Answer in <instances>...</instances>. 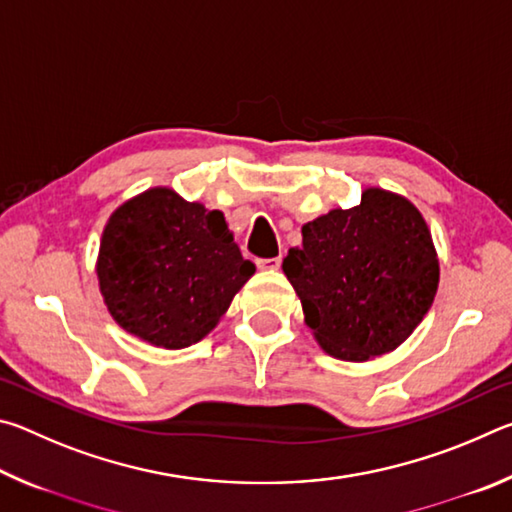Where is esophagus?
<instances>
[{"mask_svg": "<svg viewBox=\"0 0 512 512\" xmlns=\"http://www.w3.org/2000/svg\"><path fill=\"white\" fill-rule=\"evenodd\" d=\"M257 268L259 271H277V268H280V264H282V259L280 257H271V259H257Z\"/></svg>", "mask_w": 512, "mask_h": 512, "instance_id": "obj_1", "label": "esophagus"}]
</instances>
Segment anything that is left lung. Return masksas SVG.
<instances>
[{
    "label": "left lung",
    "mask_w": 512,
    "mask_h": 512,
    "mask_svg": "<svg viewBox=\"0 0 512 512\" xmlns=\"http://www.w3.org/2000/svg\"><path fill=\"white\" fill-rule=\"evenodd\" d=\"M282 271L320 348L357 363L400 348L440 280L427 221L409 198L381 187L302 225V246L289 250Z\"/></svg>",
    "instance_id": "obj_1"
}]
</instances>
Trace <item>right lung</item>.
<instances>
[{
	"instance_id": "add662e5",
	"label": "right lung",
	"mask_w": 512,
	"mask_h": 512,
	"mask_svg": "<svg viewBox=\"0 0 512 512\" xmlns=\"http://www.w3.org/2000/svg\"><path fill=\"white\" fill-rule=\"evenodd\" d=\"M253 273L223 212L169 187L121 203L101 235L103 302L121 329L155 348L205 339Z\"/></svg>"
}]
</instances>
